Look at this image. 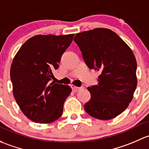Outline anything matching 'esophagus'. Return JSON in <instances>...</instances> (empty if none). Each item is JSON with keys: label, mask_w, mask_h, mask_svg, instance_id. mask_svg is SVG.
I'll use <instances>...</instances> for the list:
<instances>
[{"label": "esophagus", "mask_w": 149, "mask_h": 149, "mask_svg": "<svg viewBox=\"0 0 149 149\" xmlns=\"http://www.w3.org/2000/svg\"><path fill=\"white\" fill-rule=\"evenodd\" d=\"M71 87H72V90L74 92H78L81 89V87H76V86H74V85H71Z\"/></svg>", "instance_id": "1"}]
</instances>
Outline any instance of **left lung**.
<instances>
[{"instance_id":"left-lung-1","label":"left lung","mask_w":149,"mask_h":149,"mask_svg":"<svg viewBox=\"0 0 149 149\" xmlns=\"http://www.w3.org/2000/svg\"><path fill=\"white\" fill-rule=\"evenodd\" d=\"M74 42L90 69L100 72L97 85L84 108L100 120H110L128 108L137 86L136 63L129 47L115 32L98 28L75 35Z\"/></svg>"}]
</instances>
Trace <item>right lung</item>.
Segmentation results:
<instances>
[{
  "label": "right lung",
  "instance_id": "add662e5",
  "mask_svg": "<svg viewBox=\"0 0 149 149\" xmlns=\"http://www.w3.org/2000/svg\"><path fill=\"white\" fill-rule=\"evenodd\" d=\"M74 34L36 35L19 49L10 67L15 100L31 120L49 123L61 117L64 102L72 92L69 85L51 82L62 54Z\"/></svg>",
  "mask_w": 149,
  "mask_h": 149
}]
</instances>
